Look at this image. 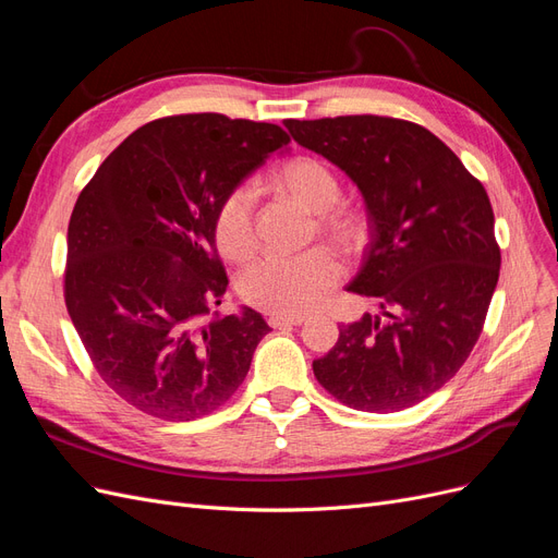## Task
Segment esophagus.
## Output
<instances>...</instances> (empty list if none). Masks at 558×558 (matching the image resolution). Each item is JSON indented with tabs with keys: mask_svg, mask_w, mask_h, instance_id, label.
<instances>
[{
	"mask_svg": "<svg viewBox=\"0 0 558 558\" xmlns=\"http://www.w3.org/2000/svg\"><path fill=\"white\" fill-rule=\"evenodd\" d=\"M302 320H305V316H279V314H272L267 318V324L272 328H293V326H300Z\"/></svg>",
	"mask_w": 558,
	"mask_h": 558,
	"instance_id": "1",
	"label": "esophagus"
}]
</instances>
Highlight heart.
Returning <instances> with one entry per match:
<instances>
[{
    "mask_svg": "<svg viewBox=\"0 0 558 558\" xmlns=\"http://www.w3.org/2000/svg\"><path fill=\"white\" fill-rule=\"evenodd\" d=\"M281 191L298 199L302 207L320 214V228L332 240L351 244L361 234V218L344 207H335L342 197L340 179L330 167L310 156L283 162L272 174ZM256 189L251 183H234L218 199L214 209V242L221 256L230 263L246 260L256 251ZM344 267L330 248L316 246L295 256H265L251 263L240 275L238 289L246 305L279 314L302 316L316 310L328 293L342 281Z\"/></svg>",
    "mask_w": 558,
    "mask_h": 558,
    "instance_id": "b5f03b06",
    "label": "heart"
}]
</instances>
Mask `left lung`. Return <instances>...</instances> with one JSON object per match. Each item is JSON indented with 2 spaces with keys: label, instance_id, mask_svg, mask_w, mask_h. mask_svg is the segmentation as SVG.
<instances>
[{
  "label": "left lung",
  "instance_id": "8db88e82",
  "mask_svg": "<svg viewBox=\"0 0 558 558\" xmlns=\"http://www.w3.org/2000/svg\"><path fill=\"white\" fill-rule=\"evenodd\" d=\"M363 193L369 244L347 291L377 298L312 363L347 408L388 414L442 388L477 344L500 275L484 185L433 132L388 116L283 121Z\"/></svg>",
  "mask_w": 558,
  "mask_h": 558
}]
</instances>
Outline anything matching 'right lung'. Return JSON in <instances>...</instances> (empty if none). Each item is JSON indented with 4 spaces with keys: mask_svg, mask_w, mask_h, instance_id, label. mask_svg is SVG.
Masks as SVG:
<instances>
[{
    "mask_svg": "<svg viewBox=\"0 0 558 558\" xmlns=\"http://www.w3.org/2000/svg\"><path fill=\"white\" fill-rule=\"evenodd\" d=\"M289 142L272 123L167 116L134 130L81 191L64 305L99 377L132 408L193 421L244 381L269 326L248 307L211 318L228 289L214 209Z\"/></svg>",
    "mask_w": 558,
    "mask_h": 558,
    "instance_id": "1",
    "label": "right lung"
}]
</instances>
